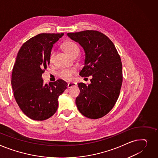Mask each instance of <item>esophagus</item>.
Masks as SVG:
<instances>
[{"label": "esophagus", "mask_w": 158, "mask_h": 158, "mask_svg": "<svg viewBox=\"0 0 158 158\" xmlns=\"http://www.w3.org/2000/svg\"><path fill=\"white\" fill-rule=\"evenodd\" d=\"M77 84L75 83V82H70V83H68V88H72V86H76Z\"/></svg>", "instance_id": "obj_1"}]
</instances>
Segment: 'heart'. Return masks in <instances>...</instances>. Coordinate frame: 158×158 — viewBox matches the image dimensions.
Masks as SVG:
<instances>
[{"label": "heart", "mask_w": 158, "mask_h": 158, "mask_svg": "<svg viewBox=\"0 0 158 158\" xmlns=\"http://www.w3.org/2000/svg\"><path fill=\"white\" fill-rule=\"evenodd\" d=\"M62 48L64 49L67 53L72 58L77 57L80 52L79 48L77 44L73 43L72 41H66L62 44ZM55 57V52L54 51H51L49 55V60L51 62L53 61ZM76 73V70L73 69H63L59 72L60 77L66 81H69L72 79V76Z\"/></svg>", "instance_id": "obj_1"}]
</instances>
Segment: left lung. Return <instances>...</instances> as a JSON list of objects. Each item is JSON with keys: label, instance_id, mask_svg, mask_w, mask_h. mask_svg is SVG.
<instances>
[{"label": "left lung", "instance_id": "obj_1", "mask_svg": "<svg viewBox=\"0 0 158 158\" xmlns=\"http://www.w3.org/2000/svg\"><path fill=\"white\" fill-rule=\"evenodd\" d=\"M85 53L79 75L92 76L91 83H78L80 94L76 100L79 111L85 117L98 119L108 114L116 102L122 85L121 58L112 42L96 30L68 33Z\"/></svg>", "mask_w": 158, "mask_h": 158}]
</instances>
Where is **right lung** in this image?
Masks as SVG:
<instances>
[{"label": "right lung", "mask_w": 158, "mask_h": 158, "mask_svg": "<svg viewBox=\"0 0 158 158\" xmlns=\"http://www.w3.org/2000/svg\"><path fill=\"white\" fill-rule=\"evenodd\" d=\"M64 34H40L21 47L13 69L11 85L19 107L29 118L43 121L57 110L58 98L67 83L58 79L44 83L42 74L49 64L53 44Z\"/></svg>", "instance_id": "add662e5"}]
</instances>
